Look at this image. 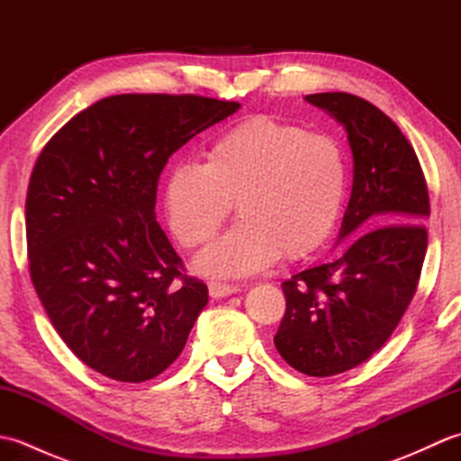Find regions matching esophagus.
<instances>
[{"label": "esophagus", "instance_id": "1", "mask_svg": "<svg viewBox=\"0 0 461 461\" xmlns=\"http://www.w3.org/2000/svg\"><path fill=\"white\" fill-rule=\"evenodd\" d=\"M208 291H210L212 299H221V297L233 295V293H240V285H228V283L212 281L208 285Z\"/></svg>", "mask_w": 461, "mask_h": 461}]
</instances>
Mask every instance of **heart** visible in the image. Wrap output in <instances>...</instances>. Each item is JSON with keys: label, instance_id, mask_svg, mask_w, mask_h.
<instances>
[{"label": "heart", "instance_id": "obj_1", "mask_svg": "<svg viewBox=\"0 0 461 461\" xmlns=\"http://www.w3.org/2000/svg\"><path fill=\"white\" fill-rule=\"evenodd\" d=\"M348 185L340 146L322 134L269 116L233 126L164 178V212L182 246L208 243L236 202L241 220L203 249L194 267L212 277H246L283 253L309 258L340 218Z\"/></svg>", "mask_w": 461, "mask_h": 461}]
</instances>
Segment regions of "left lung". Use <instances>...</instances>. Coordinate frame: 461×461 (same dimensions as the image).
<instances>
[{"label": "left lung", "mask_w": 461, "mask_h": 461, "mask_svg": "<svg viewBox=\"0 0 461 461\" xmlns=\"http://www.w3.org/2000/svg\"><path fill=\"white\" fill-rule=\"evenodd\" d=\"M305 101L347 131L355 166L339 241H352L339 259L283 283L287 309L273 342L303 375L332 376L375 355L412 301L429 198L414 149L375 104L348 93Z\"/></svg>", "instance_id": "left-lung-1"}]
</instances>
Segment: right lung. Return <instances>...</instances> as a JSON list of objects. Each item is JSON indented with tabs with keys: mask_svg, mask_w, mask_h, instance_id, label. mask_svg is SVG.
<instances>
[{
	"mask_svg": "<svg viewBox=\"0 0 461 461\" xmlns=\"http://www.w3.org/2000/svg\"><path fill=\"white\" fill-rule=\"evenodd\" d=\"M238 109L195 95L106 96L39 154L25 200L29 273L59 337L103 376H158L208 303L156 221V188L176 150Z\"/></svg>",
	"mask_w": 461,
	"mask_h": 461,
	"instance_id": "obj_1",
	"label": "right lung"
}]
</instances>
